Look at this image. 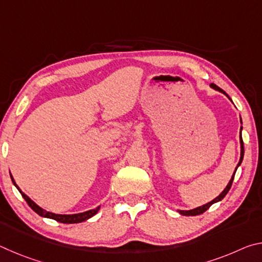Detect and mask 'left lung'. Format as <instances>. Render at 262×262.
Segmentation results:
<instances>
[{
	"instance_id": "obj_1",
	"label": "left lung",
	"mask_w": 262,
	"mask_h": 262,
	"mask_svg": "<svg viewBox=\"0 0 262 262\" xmlns=\"http://www.w3.org/2000/svg\"><path fill=\"white\" fill-rule=\"evenodd\" d=\"M210 86H211L212 89H214V90H217V91L222 92V94L227 96L228 98H229L230 100H231V98H230V97H229L227 94H225V91H223V90H222V89H220L219 86L215 85V84H210ZM231 101H232V100H231ZM241 122H242V118H241ZM242 123H243V122H242ZM242 130H243V127L241 128V132H239V142H241V158H239V162H238V164H237L236 170H234L233 174H232V177H231V179H230L229 184L227 185V187L224 188L223 192H222V193L219 195V196L215 198L214 200H211L210 202L206 203V205L200 206V207H198V208H194V209H190V210H177V211L179 212L180 215H184V216H196V215L203 214V212H205L206 210L209 209V207H210L211 205H214V203H216V202H220V201H222V200H223V199H224L225 195L228 194V192L230 190V188H231L232 181H233V178H234V173H236L237 168H238L239 166H241V164H242V162H243V158H244V142H243V137H242Z\"/></svg>"
}]
</instances>
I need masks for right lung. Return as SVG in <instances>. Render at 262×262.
<instances>
[{
	"instance_id": "1",
	"label": "right lung",
	"mask_w": 262,
	"mask_h": 262,
	"mask_svg": "<svg viewBox=\"0 0 262 262\" xmlns=\"http://www.w3.org/2000/svg\"><path fill=\"white\" fill-rule=\"evenodd\" d=\"M10 177H11V180L12 183H14V185L16 186V188L19 190V193L21 194V196L24 198V200L28 202V205L32 208V210L37 212V214L39 216L41 217H46V219H51V220H55L57 222H60V223H64V224H74V223H82V222L86 221L89 219H91L92 216H95L97 212L99 211L100 209V206L95 208V209H90L88 211H84V212H79V214H72V215H62V214H54V212H51V211H47L45 209H42L41 207H39L37 203H35L34 201L31 200V199L26 195L24 192H21V189L17 186L16 181L14 179V177L11 176L10 173Z\"/></svg>"
}]
</instances>
